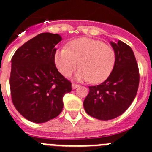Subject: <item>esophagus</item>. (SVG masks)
<instances>
[{
  "label": "esophagus",
  "mask_w": 152,
  "mask_h": 152,
  "mask_svg": "<svg viewBox=\"0 0 152 152\" xmlns=\"http://www.w3.org/2000/svg\"><path fill=\"white\" fill-rule=\"evenodd\" d=\"M79 86H80L79 84H77V83H72V89H73V90L77 88Z\"/></svg>",
  "instance_id": "34e87169"
}]
</instances>
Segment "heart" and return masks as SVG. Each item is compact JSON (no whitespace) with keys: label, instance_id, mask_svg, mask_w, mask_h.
Wrapping results in <instances>:
<instances>
[{"label":"heart","instance_id":"b5f03b06","mask_svg":"<svg viewBox=\"0 0 152 152\" xmlns=\"http://www.w3.org/2000/svg\"><path fill=\"white\" fill-rule=\"evenodd\" d=\"M54 62L61 74L69 77L77 67L81 69L75 75L78 80H90L98 83L106 80L116 62V54L112 47L98 40L79 38L57 50Z\"/></svg>","mask_w":152,"mask_h":152}]
</instances>
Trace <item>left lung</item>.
I'll return each instance as SVG.
<instances>
[{
	"instance_id": "obj_1",
	"label": "left lung",
	"mask_w": 152,
	"mask_h": 152,
	"mask_svg": "<svg viewBox=\"0 0 152 152\" xmlns=\"http://www.w3.org/2000/svg\"><path fill=\"white\" fill-rule=\"evenodd\" d=\"M110 43L116 54L115 68L103 83L89 87L90 92L83 101L86 112L102 121L121 115L133 102L140 83L133 50L121 41Z\"/></svg>"
}]
</instances>
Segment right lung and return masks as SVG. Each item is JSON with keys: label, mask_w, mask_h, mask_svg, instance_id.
<instances>
[{"label": "right lung", "mask_w": 152, "mask_h": 152, "mask_svg": "<svg viewBox=\"0 0 152 152\" xmlns=\"http://www.w3.org/2000/svg\"><path fill=\"white\" fill-rule=\"evenodd\" d=\"M58 34L41 33L19 47L11 59L12 103L19 113L34 123L56 118L63 108L62 98L72 91V83L59 72L54 62Z\"/></svg>", "instance_id": "right-lung-1"}]
</instances>
